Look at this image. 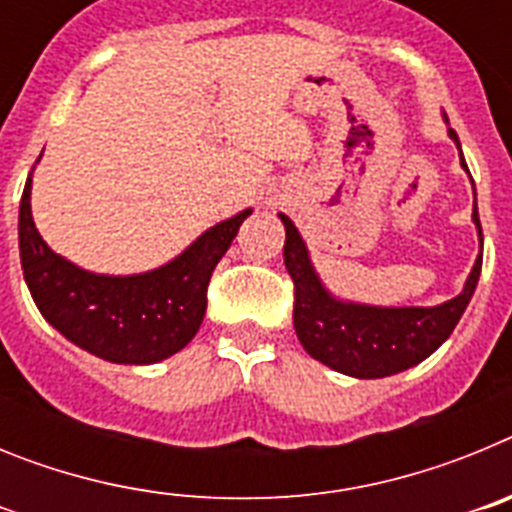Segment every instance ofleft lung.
Masks as SVG:
<instances>
[{
	"label": "left lung",
	"instance_id": "obj_1",
	"mask_svg": "<svg viewBox=\"0 0 512 512\" xmlns=\"http://www.w3.org/2000/svg\"><path fill=\"white\" fill-rule=\"evenodd\" d=\"M443 122L449 125L446 112H443ZM449 138L459 148L461 169L469 174L467 161L461 156L459 135L449 128ZM279 220L287 230L284 266L295 282L297 338L312 359H318L320 364L346 377H392L428 359L451 336V330L456 328L477 289L479 271H482V246H485L477 212V192H474L472 207V223L479 235L477 261L459 295L433 307H382L341 300L325 287L312 266L307 243L302 241L295 223L284 212H279Z\"/></svg>",
	"mask_w": 512,
	"mask_h": 512
}]
</instances>
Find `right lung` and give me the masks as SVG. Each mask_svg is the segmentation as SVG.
<instances>
[{"label": "right lung", "instance_id": "right-lung-1", "mask_svg": "<svg viewBox=\"0 0 512 512\" xmlns=\"http://www.w3.org/2000/svg\"><path fill=\"white\" fill-rule=\"evenodd\" d=\"M30 192L33 171L22 192L17 223L27 289L40 315L63 338L112 364H158L197 336L212 271L253 212L248 207L212 225L158 269L115 277L81 269L53 251L35 228Z\"/></svg>", "mask_w": 512, "mask_h": 512}]
</instances>
